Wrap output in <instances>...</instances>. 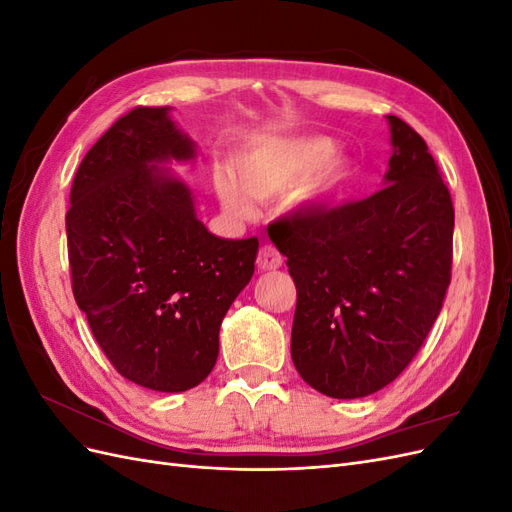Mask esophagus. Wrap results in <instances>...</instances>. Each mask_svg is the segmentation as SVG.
I'll return each instance as SVG.
<instances>
[{"label": "esophagus", "instance_id": "obj_1", "mask_svg": "<svg viewBox=\"0 0 512 512\" xmlns=\"http://www.w3.org/2000/svg\"><path fill=\"white\" fill-rule=\"evenodd\" d=\"M282 254L277 252V247H273L271 243H265L258 250V258H256V265H258V269H262V271H275V269H280L282 267Z\"/></svg>", "mask_w": 512, "mask_h": 512}]
</instances>
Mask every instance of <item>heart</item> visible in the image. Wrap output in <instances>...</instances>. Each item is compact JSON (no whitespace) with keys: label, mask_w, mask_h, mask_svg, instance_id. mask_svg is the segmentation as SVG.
<instances>
[{"label":"heart","mask_w":512,"mask_h":512,"mask_svg":"<svg viewBox=\"0 0 512 512\" xmlns=\"http://www.w3.org/2000/svg\"><path fill=\"white\" fill-rule=\"evenodd\" d=\"M333 151L335 143L324 136L273 138L237 156V176L230 168H215V192L235 215H250L252 198L269 200L286 190H290V209H316L327 203L350 173L348 162L333 156Z\"/></svg>","instance_id":"b5f03b06"}]
</instances>
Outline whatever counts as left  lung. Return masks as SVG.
Masks as SVG:
<instances>
[{
	"instance_id": "1",
	"label": "left lung",
	"mask_w": 512,
	"mask_h": 512,
	"mask_svg": "<svg viewBox=\"0 0 512 512\" xmlns=\"http://www.w3.org/2000/svg\"><path fill=\"white\" fill-rule=\"evenodd\" d=\"M386 119L393 156L380 192L269 226L297 286L292 363L335 399L391 384L421 350L451 284V194L421 134Z\"/></svg>"
}]
</instances>
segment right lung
<instances>
[{"label":"right lung","instance_id":"obj_1","mask_svg":"<svg viewBox=\"0 0 512 512\" xmlns=\"http://www.w3.org/2000/svg\"><path fill=\"white\" fill-rule=\"evenodd\" d=\"M168 106H136L87 151L66 213L76 305L123 378L160 393L203 382L220 327L250 284L258 239H220L168 164L196 145Z\"/></svg>","mask_w":512,"mask_h":512}]
</instances>
